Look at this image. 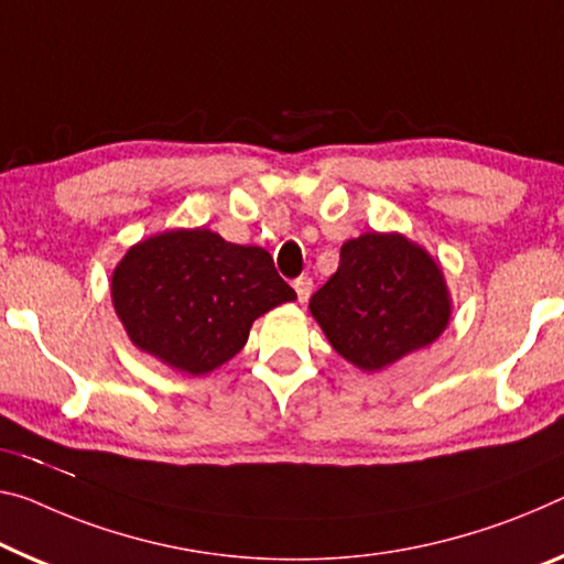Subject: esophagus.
Wrapping results in <instances>:
<instances>
[{"instance_id": "34e87169", "label": "esophagus", "mask_w": 564, "mask_h": 564, "mask_svg": "<svg viewBox=\"0 0 564 564\" xmlns=\"http://www.w3.org/2000/svg\"><path fill=\"white\" fill-rule=\"evenodd\" d=\"M294 292H297V300L300 302H307L310 294H312V280L310 276H300V280H294Z\"/></svg>"}]
</instances>
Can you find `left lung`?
I'll return each instance as SVG.
<instances>
[{
  "label": "left lung",
  "mask_w": 564,
  "mask_h": 564,
  "mask_svg": "<svg viewBox=\"0 0 564 564\" xmlns=\"http://www.w3.org/2000/svg\"><path fill=\"white\" fill-rule=\"evenodd\" d=\"M441 264L401 231H366L340 249L310 312L337 355L362 372L391 368L441 337L452 319Z\"/></svg>",
  "instance_id": "8db88e82"
}]
</instances>
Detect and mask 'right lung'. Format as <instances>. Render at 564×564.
<instances>
[{"mask_svg": "<svg viewBox=\"0 0 564 564\" xmlns=\"http://www.w3.org/2000/svg\"><path fill=\"white\" fill-rule=\"evenodd\" d=\"M110 300L141 352L206 376L247 345L254 319L297 300L267 249L231 245L206 227L138 241L110 274Z\"/></svg>", "mask_w": 564, "mask_h": 564, "instance_id": "add662e5", "label": "right lung"}]
</instances>
